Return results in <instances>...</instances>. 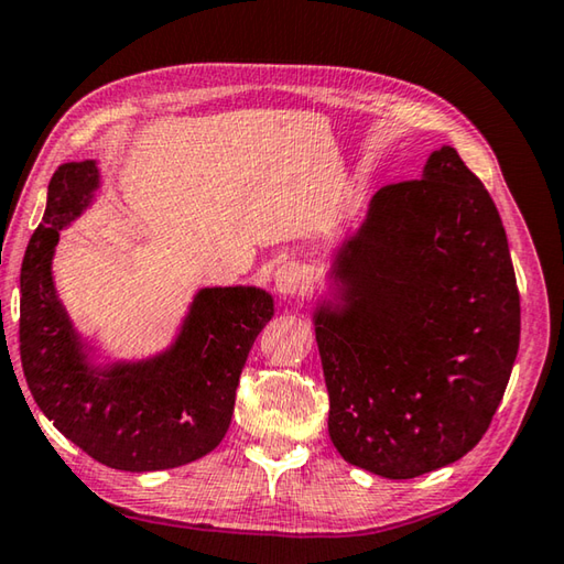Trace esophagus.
I'll return each instance as SVG.
<instances>
[{"instance_id": "34e87169", "label": "esophagus", "mask_w": 564, "mask_h": 564, "mask_svg": "<svg viewBox=\"0 0 564 564\" xmlns=\"http://www.w3.org/2000/svg\"><path fill=\"white\" fill-rule=\"evenodd\" d=\"M310 284V276L307 270L300 262H284L280 270L274 274V288L284 297H292V294H300L307 290Z\"/></svg>"}]
</instances>
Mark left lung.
<instances>
[{"label":"left lung","mask_w":564,"mask_h":564,"mask_svg":"<svg viewBox=\"0 0 564 564\" xmlns=\"http://www.w3.org/2000/svg\"><path fill=\"white\" fill-rule=\"evenodd\" d=\"M337 272L349 307L317 314V344L344 460L406 480L466 456L518 357L520 292L498 207L456 148L373 195Z\"/></svg>","instance_id":"obj_1"}]
</instances>
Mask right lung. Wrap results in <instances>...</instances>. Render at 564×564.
Segmentation results:
<instances>
[{"label": "right lung", "instance_id": "right-lung-1", "mask_svg": "<svg viewBox=\"0 0 564 564\" xmlns=\"http://www.w3.org/2000/svg\"><path fill=\"white\" fill-rule=\"evenodd\" d=\"M94 161L58 165L42 225L22 262L19 354L36 406L94 460L116 470H163L203 458L230 429L235 391L272 297L254 288L197 294L175 347L145 364L96 371L86 364L52 282L58 230L84 210Z\"/></svg>", "mask_w": 564, "mask_h": 564}]
</instances>
